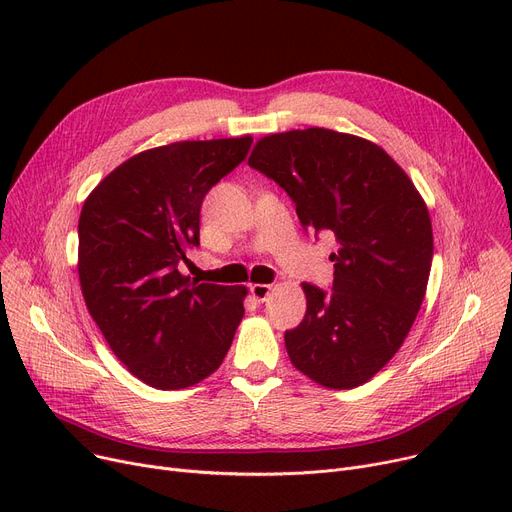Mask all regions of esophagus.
Listing matches in <instances>:
<instances>
[{
  "instance_id": "esophagus-1",
  "label": "esophagus",
  "mask_w": 512,
  "mask_h": 512,
  "mask_svg": "<svg viewBox=\"0 0 512 512\" xmlns=\"http://www.w3.org/2000/svg\"><path fill=\"white\" fill-rule=\"evenodd\" d=\"M251 297L257 301V303H263L267 297H270L272 292V286L270 284H251Z\"/></svg>"
}]
</instances>
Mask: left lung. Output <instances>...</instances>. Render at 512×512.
Segmentation results:
<instances>
[{"label":"left lung","instance_id":"left-lung-1","mask_svg":"<svg viewBox=\"0 0 512 512\" xmlns=\"http://www.w3.org/2000/svg\"><path fill=\"white\" fill-rule=\"evenodd\" d=\"M249 166L284 188L305 230L338 242L332 290L305 282V317L284 334L292 365L326 388L365 384L405 342L425 297V201L382 147L328 128L267 134Z\"/></svg>","mask_w":512,"mask_h":512}]
</instances>
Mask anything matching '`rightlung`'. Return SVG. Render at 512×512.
<instances>
[{
  "label": "right lung",
  "mask_w": 512,
  "mask_h": 512,
  "mask_svg": "<svg viewBox=\"0 0 512 512\" xmlns=\"http://www.w3.org/2000/svg\"><path fill=\"white\" fill-rule=\"evenodd\" d=\"M253 137L180 141L132 155L87 197L78 220V278L114 355L157 390L195 386L232 344L245 286L178 272L199 247V215Z\"/></svg>",
  "instance_id": "1"
}]
</instances>
